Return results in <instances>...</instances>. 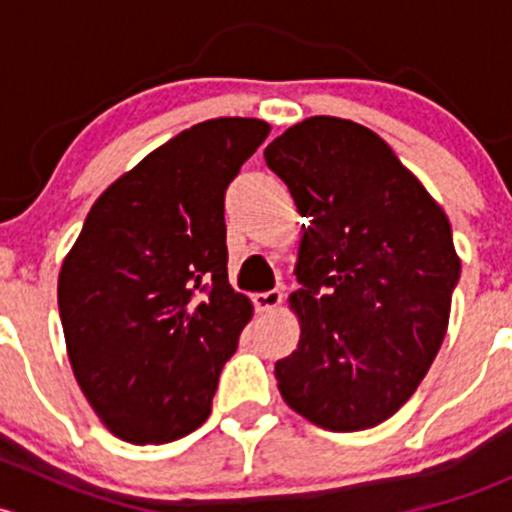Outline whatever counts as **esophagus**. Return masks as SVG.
<instances>
[{"mask_svg": "<svg viewBox=\"0 0 512 512\" xmlns=\"http://www.w3.org/2000/svg\"><path fill=\"white\" fill-rule=\"evenodd\" d=\"M252 302H255L257 312H275L282 302L280 289H270V292H257L252 294Z\"/></svg>", "mask_w": 512, "mask_h": 512, "instance_id": "obj_1", "label": "esophagus"}]
</instances>
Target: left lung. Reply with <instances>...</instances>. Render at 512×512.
Listing matches in <instances>:
<instances>
[{
    "instance_id": "obj_1",
    "label": "left lung",
    "mask_w": 512,
    "mask_h": 512,
    "mask_svg": "<svg viewBox=\"0 0 512 512\" xmlns=\"http://www.w3.org/2000/svg\"><path fill=\"white\" fill-rule=\"evenodd\" d=\"M304 227L289 304L297 349L275 364L289 409L329 431L394 416L426 376L461 277L451 223L369 128L312 116L265 148Z\"/></svg>"
}]
</instances>
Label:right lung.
<instances>
[{"mask_svg":"<svg viewBox=\"0 0 512 512\" xmlns=\"http://www.w3.org/2000/svg\"><path fill=\"white\" fill-rule=\"evenodd\" d=\"M270 126L213 118L103 190L59 275L71 369L113 436L170 443L203 426L252 317L227 282L225 190Z\"/></svg>","mask_w":512,"mask_h":512,"instance_id":"add662e5","label":"right lung"}]
</instances>
